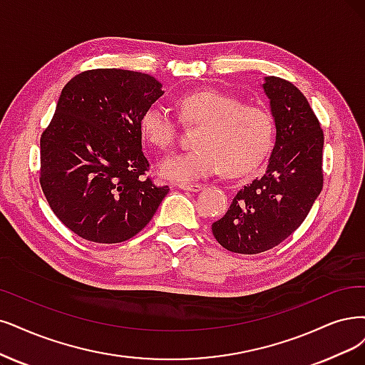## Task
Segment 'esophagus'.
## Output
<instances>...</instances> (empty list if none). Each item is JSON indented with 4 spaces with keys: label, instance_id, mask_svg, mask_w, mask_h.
Segmentation results:
<instances>
[{
    "label": "esophagus",
    "instance_id": "34e87169",
    "mask_svg": "<svg viewBox=\"0 0 365 365\" xmlns=\"http://www.w3.org/2000/svg\"><path fill=\"white\" fill-rule=\"evenodd\" d=\"M179 187L183 191H190V192H198L203 190V185L201 183H179Z\"/></svg>",
    "mask_w": 365,
    "mask_h": 365
}]
</instances>
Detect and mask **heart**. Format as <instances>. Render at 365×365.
<instances>
[{"label": "heart", "mask_w": 365, "mask_h": 365, "mask_svg": "<svg viewBox=\"0 0 365 365\" xmlns=\"http://www.w3.org/2000/svg\"><path fill=\"white\" fill-rule=\"evenodd\" d=\"M178 105L183 125L200 129L194 150L160 160L162 178L191 183L221 171L237 178L257 168L271 150L275 121L266 108L244 105L233 94L215 88L186 93ZM140 128L148 143L168 150L179 138L180 125L165 106L153 103L143 113Z\"/></svg>", "instance_id": "heart-1"}]
</instances>
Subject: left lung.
Returning <instances> with one entry per match:
<instances>
[{
  "label": "left lung",
  "instance_id": "left-lung-1",
  "mask_svg": "<svg viewBox=\"0 0 365 365\" xmlns=\"http://www.w3.org/2000/svg\"><path fill=\"white\" fill-rule=\"evenodd\" d=\"M263 88L277 128L267 170L212 224L220 245L237 254L279 245L304 222L323 187V130L307 98L282 78L266 76Z\"/></svg>",
  "mask_w": 365,
  "mask_h": 365
}]
</instances>
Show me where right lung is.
<instances>
[{
    "mask_svg": "<svg viewBox=\"0 0 365 365\" xmlns=\"http://www.w3.org/2000/svg\"><path fill=\"white\" fill-rule=\"evenodd\" d=\"M164 91L123 69L81 72L60 94L40 137V186L57 218L79 237L118 244L150 222L168 186L145 178L140 120Z\"/></svg>",
    "mask_w": 365,
    "mask_h": 365,
    "instance_id": "1",
    "label": "right lung"
}]
</instances>
